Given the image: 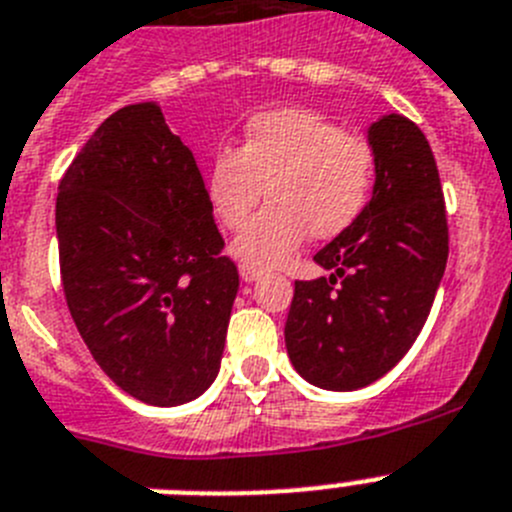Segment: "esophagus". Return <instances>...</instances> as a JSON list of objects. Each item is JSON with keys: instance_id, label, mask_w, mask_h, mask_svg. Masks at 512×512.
Listing matches in <instances>:
<instances>
[{"instance_id": "1", "label": "esophagus", "mask_w": 512, "mask_h": 512, "mask_svg": "<svg viewBox=\"0 0 512 512\" xmlns=\"http://www.w3.org/2000/svg\"><path fill=\"white\" fill-rule=\"evenodd\" d=\"M261 274H264V271H261V269H253V266H246V264L241 266V279H243V282H256V279H261Z\"/></svg>"}]
</instances>
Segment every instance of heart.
I'll return each mask as SVG.
<instances>
[{
	"mask_svg": "<svg viewBox=\"0 0 512 512\" xmlns=\"http://www.w3.org/2000/svg\"><path fill=\"white\" fill-rule=\"evenodd\" d=\"M267 184L270 205L233 243L253 269L279 266L307 233L328 241L364 212L374 184L369 143L302 107L253 115L241 146L217 151L207 169V200L228 230H241Z\"/></svg>",
	"mask_w": 512,
	"mask_h": 512,
	"instance_id": "heart-1",
	"label": "heart"
}]
</instances>
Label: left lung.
Returning <instances> with one entry per match:
<instances>
[{
    "label": "left lung",
    "instance_id": "left-lung-1",
    "mask_svg": "<svg viewBox=\"0 0 512 512\" xmlns=\"http://www.w3.org/2000/svg\"><path fill=\"white\" fill-rule=\"evenodd\" d=\"M369 146L372 200L312 256L333 274L295 282L284 325L289 361L323 390H359L408 354L449 259L446 202L423 130L384 115L369 128Z\"/></svg>",
    "mask_w": 512,
    "mask_h": 512
}]
</instances>
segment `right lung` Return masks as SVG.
Wrapping results in <instances>:
<instances>
[{
    "label": "right lung",
    "mask_w": 512,
    "mask_h": 512,
    "mask_svg": "<svg viewBox=\"0 0 512 512\" xmlns=\"http://www.w3.org/2000/svg\"><path fill=\"white\" fill-rule=\"evenodd\" d=\"M56 235L66 305L99 369L158 408L200 397L223 359L238 266L156 104L117 110L76 153Z\"/></svg>",
    "instance_id": "right-lung-1"
}]
</instances>
